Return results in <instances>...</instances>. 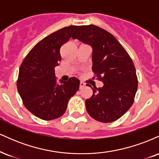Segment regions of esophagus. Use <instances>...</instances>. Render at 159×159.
<instances>
[{
  "label": "esophagus",
  "mask_w": 159,
  "mask_h": 159,
  "mask_svg": "<svg viewBox=\"0 0 159 159\" xmlns=\"http://www.w3.org/2000/svg\"><path fill=\"white\" fill-rule=\"evenodd\" d=\"M85 87V84L82 81L80 82V87H79L80 89H82L83 87Z\"/></svg>",
  "instance_id": "34e87169"
}]
</instances>
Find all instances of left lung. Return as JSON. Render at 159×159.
<instances>
[{"label":"left lung","instance_id":"obj_1","mask_svg":"<svg viewBox=\"0 0 159 159\" xmlns=\"http://www.w3.org/2000/svg\"><path fill=\"white\" fill-rule=\"evenodd\" d=\"M72 38L90 45L92 70L104 84L98 88L87 84L93 92L85 101L87 113L102 123L118 120L132 105L138 90L130 56L112 34L96 25L78 26Z\"/></svg>","mask_w":159,"mask_h":159}]
</instances>
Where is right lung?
Returning <instances> with one entry per match:
<instances>
[{
  "instance_id": "1",
  "label": "right lung",
  "mask_w": 159,
  "mask_h": 159,
  "mask_svg": "<svg viewBox=\"0 0 159 159\" xmlns=\"http://www.w3.org/2000/svg\"><path fill=\"white\" fill-rule=\"evenodd\" d=\"M78 26L63 27L36 44L24 59L19 69L17 89L25 107L44 120L59 118L79 89L80 81L70 78L57 81L54 68L61 61L60 49Z\"/></svg>"
}]
</instances>
